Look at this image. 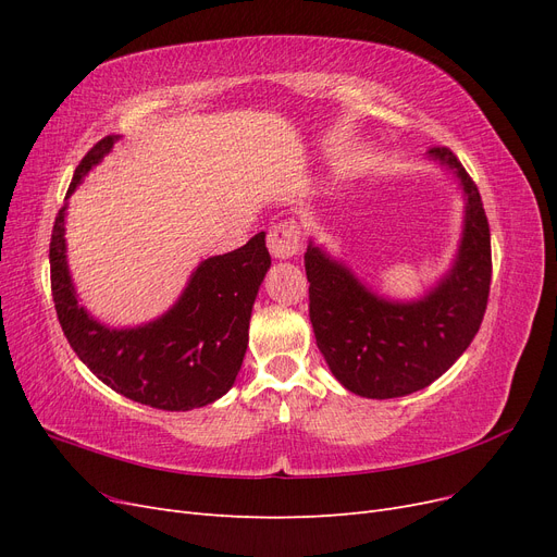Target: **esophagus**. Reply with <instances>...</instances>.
<instances>
[{
    "label": "esophagus",
    "instance_id": "obj_1",
    "mask_svg": "<svg viewBox=\"0 0 557 557\" xmlns=\"http://www.w3.org/2000/svg\"><path fill=\"white\" fill-rule=\"evenodd\" d=\"M299 237H301L299 225L288 218V221H278V223H274L272 227H269L267 248H269V252H272L274 258L288 260V258L297 256Z\"/></svg>",
    "mask_w": 557,
    "mask_h": 557
}]
</instances>
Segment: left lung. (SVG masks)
<instances>
[{"instance_id":"1","label":"left lung","mask_w":557,"mask_h":557,"mask_svg":"<svg viewBox=\"0 0 557 557\" xmlns=\"http://www.w3.org/2000/svg\"><path fill=\"white\" fill-rule=\"evenodd\" d=\"M430 158L458 176L467 207L450 272L423 299L387 301L313 242L305 252L315 344L334 379L360 397L423 391L467 350L487 307L491 227L479 188L446 146L430 148Z\"/></svg>"}]
</instances>
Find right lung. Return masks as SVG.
<instances>
[{
    "instance_id": "add662e5",
    "label": "right lung",
    "mask_w": 557,
    "mask_h": 557,
    "mask_svg": "<svg viewBox=\"0 0 557 557\" xmlns=\"http://www.w3.org/2000/svg\"><path fill=\"white\" fill-rule=\"evenodd\" d=\"M115 141L117 134H109L88 150L66 197ZM64 211L50 234V290L62 332L83 364L111 391L162 411H190L223 397L242 369L252 301L272 264L264 232L201 262L176 305L153 323L113 330L78 305L64 256Z\"/></svg>"
}]
</instances>
